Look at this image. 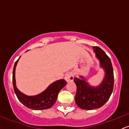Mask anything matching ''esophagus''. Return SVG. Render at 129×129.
<instances>
[{"label": "esophagus", "mask_w": 129, "mask_h": 129, "mask_svg": "<svg viewBox=\"0 0 129 129\" xmlns=\"http://www.w3.org/2000/svg\"><path fill=\"white\" fill-rule=\"evenodd\" d=\"M65 80H66V82H72L74 80V75L71 72L67 73L65 75Z\"/></svg>", "instance_id": "34e87169"}]
</instances>
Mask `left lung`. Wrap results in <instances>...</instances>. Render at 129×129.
Returning a JSON list of instances; mask_svg holds the SVG:
<instances>
[{
    "label": "left lung",
    "mask_w": 129,
    "mask_h": 129,
    "mask_svg": "<svg viewBox=\"0 0 129 129\" xmlns=\"http://www.w3.org/2000/svg\"><path fill=\"white\" fill-rule=\"evenodd\" d=\"M93 49L100 65L104 69L105 77L97 87L90 86L82 76L74 78L77 86L75 101L78 107L84 110H92L103 106L110 98L114 89V72L110 58L99 47L94 46Z\"/></svg>",
    "instance_id": "left-lung-1"
}]
</instances>
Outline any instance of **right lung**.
<instances>
[{
  "mask_svg": "<svg viewBox=\"0 0 129 129\" xmlns=\"http://www.w3.org/2000/svg\"><path fill=\"white\" fill-rule=\"evenodd\" d=\"M19 59L14 64L12 75L13 87L18 99L23 105L28 107V109H32L34 110H44L50 108L56 102L58 93H59L60 90L67 84L66 80L60 79L50 84L44 92L37 95H26L20 92L15 85V67Z\"/></svg>",
  "mask_w": 129,
  "mask_h": 129,
  "instance_id": "add662e5",
  "label": "right lung"
}]
</instances>
